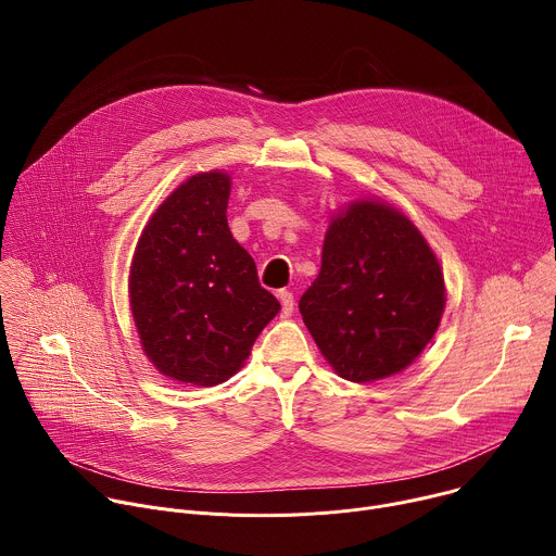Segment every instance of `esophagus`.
Here are the masks:
<instances>
[{
    "mask_svg": "<svg viewBox=\"0 0 556 556\" xmlns=\"http://www.w3.org/2000/svg\"><path fill=\"white\" fill-rule=\"evenodd\" d=\"M279 301H281V314L290 316L294 312V294L290 290H279Z\"/></svg>",
    "mask_w": 556,
    "mask_h": 556,
    "instance_id": "1",
    "label": "esophagus"
}]
</instances>
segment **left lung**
Instances as JSON below:
<instances>
[{"label": "left lung", "mask_w": 556, "mask_h": 556, "mask_svg": "<svg viewBox=\"0 0 556 556\" xmlns=\"http://www.w3.org/2000/svg\"><path fill=\"white\" fill-rule=\"evenodd\" d=\"M299 309L339 376L369 382L412 365L433 339L444 275L403 213L356 202L330 224L321 273Z\"/></svg>", "instance_id": "left-lung-1"}]
</instances>
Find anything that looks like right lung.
<instances>
[{"mask_svg":"<svg viewBox=\"0 0 556 556\" xmlns=\"http://www.w3.org/2000/svg\"><path fill=\"white\" fill-rule=\"evenodd\" d=\"M228 195L222 172L180 185L144 226L129 275L144 354L165 376L202 387L240 369L281 307L232 240Z\"/></svg>","mask_w":556,"mask_h":556,"instance_id":"right-lung-1","label":"right lung"}]
</instances>
